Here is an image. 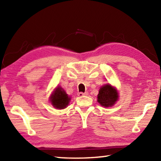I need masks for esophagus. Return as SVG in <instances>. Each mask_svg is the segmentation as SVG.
<instances>
[{
  "label": "esophagus",
  "mask_w": 161,
  "mask_h": 161,
  "mask_svg": "<svg viewBox=\"0 0 161 161\" xmlns=\"http://www.w3.org/2000/svg\"><path fill=\"white\" fill-rule=\"evenodd\" d=\"M77 95L79 97H83V96H86V95H88V92H85V93H81V92H80V93H78Z\"/></svg>",
  "instance_id": "34e87169"
}]
</instances>
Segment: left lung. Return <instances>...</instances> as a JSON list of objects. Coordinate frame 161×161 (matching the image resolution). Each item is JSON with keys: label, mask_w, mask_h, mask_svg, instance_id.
<instances>
[{"label": "left lung", "mask_w": 161, "mask_h": 161, "mask_svg": "<svg viewBox=\"0 0 161 161\" xmlns=\"http://www.w3.org/2000/svg\"><path fill=\"white\" fill-rule=\"evenodd\" d=\"M118 100V93L111 84H106L99 90L97 102L104 107H111Z\"/></svg>", "instance_id": "8db88e82"}]
</instances>
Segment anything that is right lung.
<instances>
[{"label":"right lung","instance_id":"right-lung-1","mask_svg":"<svg viewBox=\"0 0 161 161\" xmlns=\"http://www.w3.org/2000/svg\"><path fill=\"white\" fill-rule=\"evenodd\" d=\"M50 101L54 108L64 109L69 104L70 97L61 87H57L51 95Z\"/></svg>","mask_w":161,"mask_h":161}]
</instances>
